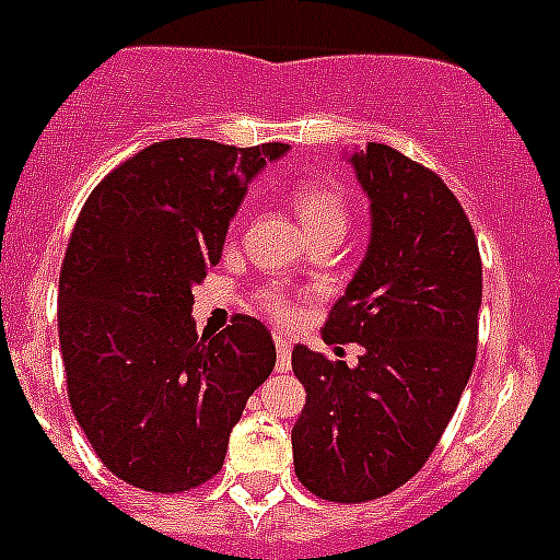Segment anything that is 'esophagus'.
Wrapping results in <instances>:
<instances>
[{"label":"esophagus","mask_w":560,"mask_h":560,"mask_svg":"<svg viewBox=\"0 0 560 560\" xmlns=\"http://www.w3.org/2000/svg\"><path fill=\"white\" fill-rule=\"evenodd\" d=\"M273 339H276V370H279V373H287V370L292 368V339L281 331H276Z\"/></svg>","instance_id":"1"}]
</instances>
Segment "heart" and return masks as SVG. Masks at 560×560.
I'll list each match as a JSON object with an SVG mask.
<instances>
[{"label":"heart","instance_id":"1","mask_svg":"<svg viewBox=\"0 0 560 560\" xmlns=\"http://www.w3.org/2000/svg\"><path fill=\"white\" fill-rule=\"evenodd\" d=\"M292 207L304 223L306 234L342 232L348 229V201L337 185L328 182H301L292 187ZM259 310L273 315L276 320L292 323L298 317V304L279 287H268L256 295Z\"/></svg>","mask_w":560,"mask_h":560}]
</instances>
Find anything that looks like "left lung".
I'll return each instance as SVG.
<instances>
[{
  "mask_svg": "<svg viewBox=\"0 0 560 560\" xmlns=\"http://www.w3.org/2000/svg\"><path fill=\"white\" fill-rule=\"evenodd\" d=\"M370 201V243L328 315V345L359 342L357 368L295 345L306 404L292 428L298 480L331 503L384 498L415 478L445 433L478 348V240L433 171L384 143L345 151Z\"/></svg>",
  "mask_w": 560,
  "mask_h": 560,
  "instance_id": "left-lung-1",
  "label": "left lung"
}]
</instances>
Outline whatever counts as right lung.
Segmentation results:
<instances>
[{"label":"right lung","instance_id":"obj_1","mask_svg":"<svg viewBox=\"0 0 560 560\" xmlns=\"http://www.w3.org/2000/svg\"><path fill=\"white\" fill-rule=\"evenodd\" d=\"M287 149L162 140L104 176L77 218L57 295L68 400L124 483L174 494L212 478L273 373L256 317L198 337L192 287L221 262L250 179Z\"/></svg>","mask_w":560,"mask_h":560}]
</instances>
